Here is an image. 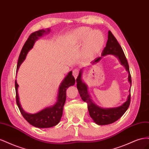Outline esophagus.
<instances>
[{
	"mask_svg": "<svg viewBox=\"0 0 149 149\" xmlns=\"http://www.w3.org/2000/svg\"><path fill=\"white\" fill-rule=\"evenodd\" d=\"M78 74H79V70L78 69H74L73 71V75L75 79L77 78V77L78 76Z\"/></svg>",
	"mask_w": 149,
	"mask_h": 149,
	"instance_id": "esophagus-1",
	"label": "esophagus"
}]
</instances>
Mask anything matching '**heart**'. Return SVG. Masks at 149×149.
Returning <instances> with one entry per match:
<instances>
[{
	"instance_id": "b5f03b06",
	"label": "heart",
	"mask_w": 149,
	"mask_h": 149,
	"mask_svg": "<svg viewBox=\"0 0 149 149\" xmlns=\"http://www.w3.org/2000/svg\"><path fill=\"white\" fill-rule=\"evenodd\" d=\"M73 35L78 42H84L83 57L86 60H90L96 56L104 45L105 38L100 30H92L89 27L82 26L76 29Z\"/></svg>"
}]
</instances>
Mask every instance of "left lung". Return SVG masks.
Listing matches in <instances>:
<instances>
[{
    "instance_id": "1",
    "label": "left lung",
    "mask_w": 149,
    "mask_h": 149,
    "mask_svg": "<svg viewBox=\"0 0 149 149\" xmlns=\"http://www.w3.org/2000/svg\"><path fill=\"white\" fill-rule=\"evenodd\" d=\"M107 55H113L118 58L120 64L125 67V68L128 72V81L131 88L132 80L131 76L129 71V66L127 59L124 55V53L122 49L118 40L114 37V36L111 33V31H108V40L106 47L104 48L101 53V56L96 58L95 60L91 62V64L94 65L99 62L102 56ZM83 68L79 71V73L76 79L77 82V88L78 89L80 96L81 97L83 101L86 102L88 104V109L89 111V116L93 119L96 124L102 125H107L114 123L120 118L125 111L127 110L130 105V89H129V96L127 101L119 107L112 108H102L97 106L94 102L91 99V96L89 94L88 90V86L83 81Z\"/></svg>"
}]
</instances>
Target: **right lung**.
Returning a JSON list of instances; mask_svg holds the SVG:
<instances>
[{
	"instance_id": "add662e5",
	"label": "right lung",
	"mask_w": 149,
	"mask_h": 149,
	"mask_svg": "<svg viewBox=\"0 0 149 149\" xmlns=\"http://www.w3.org/2000/svg\"><path fill=\"white\" fill-rule=\"evenodd\" d=\"M49 31H50L49 29H46L45 30L42 29L35 31L29 36L20 53L17 62V73L20 66L25 60L28 52L33 47L35 42L39 38V37H41L43 35L48 33ZM74 84V78L72 75V71H70L65 76L64 79L62 81L59 88H58L57 100L55 104L45 108V109L35 114H29L26 112L21 106L19 93H18L19 84L17 83V80H15V86L17 104L19 108L22 115L31 125L38 128H49L53 127L60 123L63 115V106L65 105L66 97V89L68 88L71 86H73Z\"/></svg>"
}]
</instances>
